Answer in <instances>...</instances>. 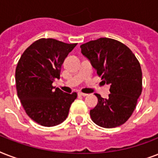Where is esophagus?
Segmentation results:
<instances>
[{
    "mask_svg": "<svg viewBox=\"0 0 158 158\" xmlns=\"http://www.w3.org/2000/svg\"><path fill=\"white\" fill-rule=\"evenodd\" d=\"M78 95H79V96L85 97V96H87V95H88V94H84V93H81V92H79V93H78Z\"/></svg>",
    "mask_w": 158,
    "mask_h": 158,
    "instance_id": "esophagus-1",
    "label": "esophagus"
}]
</instances>
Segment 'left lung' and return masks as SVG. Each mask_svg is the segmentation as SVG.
I'll return each instance as SVG.
<instances>
[{"mask_svg": "<svg viewBox=\"0 0 158 158\" xmlns=\"http://www.w3.org/2000/svg\"><path fill=\"white\" fill-rule=\"evenodd\" d=\"M81 52L110 85L109 98L96 94L98 102L90 110L92 120L103 128L123 125L131 116L142 93V69L130 48L115 39L101 38L80 46Z\"/></svg>", "mask_w": 158, "mask_h": 158, "instance_id": "1", "label": "left lung"}]
</instances>
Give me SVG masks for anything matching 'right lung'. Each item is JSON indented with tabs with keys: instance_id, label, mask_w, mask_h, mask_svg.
<instances>
[{
	"instance_id": "right-lung-1",
	"label": "right lung",
	"mask_w": 158,
	"mask_h": 158,
	"mask_svg": "<svg viewBox=\"0 0 158 158\" xmlns=\"http://www.w3.org/2000/svg\"><path fill=\"white\" fill-rule=\"evenodd\" d=\"M77 43L41 38L21 56L15 69L17 94L27 115L39 125L51 127L62 123L77 94L52 86L60 79L61 65Z\"/></svg>"
}]
</instances>
